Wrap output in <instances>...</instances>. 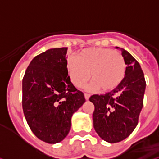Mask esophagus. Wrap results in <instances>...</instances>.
Here are the masks:
<instances>
[{
    "instance_id": "1",
    "label": "esophagus",
    "mask_w": 159,
    "mask_h": 159,
    "mask_svg": "<svg viewBox=\"0 0 159 159\" xmlns=\"http://www.w3.org/2000/svg\"><path fill=\"white\" fill-rule=\"evenodd\" d=\"M84 97H85V99H86V100H89V97H90V95H89V94H84Z\"/></svg>"
}]
</instances>
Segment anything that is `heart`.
<instances>
[{
	"mask_svg": "<svg viewBox=\"0 0 159 159\" xmlns=\"http://www.w3.org/2000/svg\"><path fill=\"white\" fill-rule=\"evenodd\" d=\"M66 68L71 83L83 88L90 78L89 89L104 92L115 89L126 76V64L122 54L108 48H87L75 59H69Z\"/></svg>",
	"mask_w": 159,
	"mask_h": 159,
	"instance_id": "heart-1",
	"label": "heart"
}]
</instances>
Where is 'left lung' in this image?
Listing matches in <instances>:
<instances>
[{
    "mask_svg": "<svg viewBox=\"0 0 159 159\" xmlns=\"http://www.w3.org/2000/svg\"><path fill=\"white\" fill-rule=\"evenodd\" d=\"M120 49L127 65L123 81L111 92L93 95L89 98L95 105L94 128L108 143L121 141L134 132L143 107L146 85L138 61L126 50Z\"/></svg>",
    "mask_w": 159,
    "mask_h": 159,
    "instance_id": "obj_1",
    "label": "left lung"
}]
</instances>
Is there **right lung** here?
<instances>
[{
	"label": "right lung",
	"instance_id": "1",
	"mask_svg": "<svg viewBox=\"0 0 159 159\" xmlns=\"http://www.w3.org/2000/svg\"><path fill=\"white\" fill-rule=\"evenodd\" d=\"M67 47L49 49L31 61L22 80V107L26 122L42 141L56 144L68 135L73 114L85 102L70 82Z\"/></svg>",
	"mask_w": 159,
	"mask_h": 159
}]
</instances>
